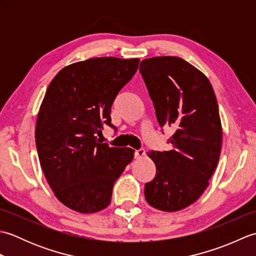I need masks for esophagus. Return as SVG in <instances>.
<instances>
[{
  "mask_svg": "<svg viewBox=\"0 0 256 256\" xmlns=\"http://www.w3.org/2000/svg\"><path fill=\"white\" fill-rule=\"evenodd\" d=\"M145 155V150L144 148H140V150H135V153H134V157L136 160H140V158H142V157Z\"/></svg>",
  "mask_w": 256,
  "mask_h": 256,
  "instance_id": "obj_1",
  "label": "esophagus"
}]
</instances>
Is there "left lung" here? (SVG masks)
Masks as SVG:
<instances>
[{"label": "left lung", "mask_w": 256, "mask_h": 256, "mask_svg": "<svg viewBox=\"0 0 256 256\" xmlns=\"http://www.w3.org/2000/svg\"><path fill=\"white\" fill-rule=\"evenodd\" d=\"M160 126H172L170 150L148 152L156 165L145 184L154 208L174 212L197 201L218 165L222 128L214 91L206 76L172 56L144 59L140 64Z\"/></svg>", "instance_id": "left-lung-1"}]
</instances>
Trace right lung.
<instances>
[{
    "instance_id": "obj_1",
    "label": "right lung",
    "mask_w": 256,
    "mask_h": 256,
    "mask_svg": "<svg viewBox=\"0 0 256 256\" xmlns=\"http://www.w3.org/2000/svg\"><path fill=\"white\" fill-rule=\"evenodd\" d=\"M140 59L90 58L62 68L52 80L37 116L42 170L57 199L80 214L110 204L113 184L132 162L130 148L98 136L111 124V106L136 72Z\"/></svg>"
}]
</instances>
